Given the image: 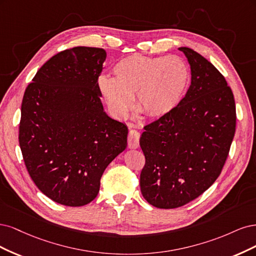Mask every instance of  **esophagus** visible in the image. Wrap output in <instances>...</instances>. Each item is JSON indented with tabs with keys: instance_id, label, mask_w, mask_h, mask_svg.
<instances>
[{
	"instance_id": "obj_1",
	"label": "esophagus",
	"mask_w": 256,
	"mask_h": 256,
	"mask_svg": "<svg viewBox=\"0 0 256 256\" xmlns=\"http://www.w3.org/2000/svg\"><path fill=\"white\" fill-rule=\"evenodd\" d=\"M139 138H140V133L138 130H130L128 132V142L130 149H137V148L139 146Z\"/></svg>"
}]
</instances>
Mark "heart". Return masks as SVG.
<instances>
[{"label":"heart","instance_id":"1","mask_svg":"<svg viewBox=\"0 0 256 256\" xmlns=\"http://www.w3.org/2000/svg\"><path fill=\"white\" fill-rule=\"evenodd\" d=\"M114 78L100 76L98 87L110 112L124 117L135 98L137 110L146 118H162L182 101L190 72L178 56L133 54L114 67Z\"/></svg>","mask_w":256,"mask_h":256}]
</instances>
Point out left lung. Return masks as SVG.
<instances>
[{
  "instance_id": "1",
  "label": "left lung",
  "mask_w": 256,
  "mask_h": 256,
  "mask_svg": "<svg viewBox=\"0 0 256 256\" xmlns=\"http://www.w3.org/2000/svg\"><path fill=\"white\" fill-rule=\"evenodd\" d=\"M187 57L192 83L170 114L144 126L140 190L158 208H176L208 189L224 168L235 135L236 107L224 76L202 55Z\"/></svg>"
}]
</instances>
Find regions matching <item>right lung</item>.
Instances as JSON below:
<instances>
[{"label":"right lung","instance_id":"add662e5","mask_svg":"<svg viewBox=\"0 0 256 256\" xmlns=\"http://www.w3.org/2000/svg\"><path fill=\"white\" fill-rule=\"evenodd\" d=\"M104 48L76 46L51 57L26 87L19 144L39 190L83 206L100 190L106 167L126 150L128 128L104 112L98 78Z\"/></svg>","mask_w":256,"mask_h":256}]
</instances>
